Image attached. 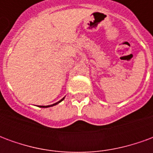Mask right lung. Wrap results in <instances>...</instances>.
Masks as SVG:
<instances>
[{
  "mask_svg": "<svg viewBox=\"0 0 153 153\" xmlns=\"http://www.w3.org/2000/svg\"><path fill=\"white\" fill-rule=\"evenodd\" d=\"M64 100V98L63 99H61L60 101V102H56V103H55V104H53V105H51V106H40V107H49V106H55V105H56V104H58V103L59 102H61V101H63Z\"/></svg>",
  "mask_w": 153,
  "mask_h": 153,
  "instance_id": "right-lung-1",
  "label": "right lung"
}]
</instances>
